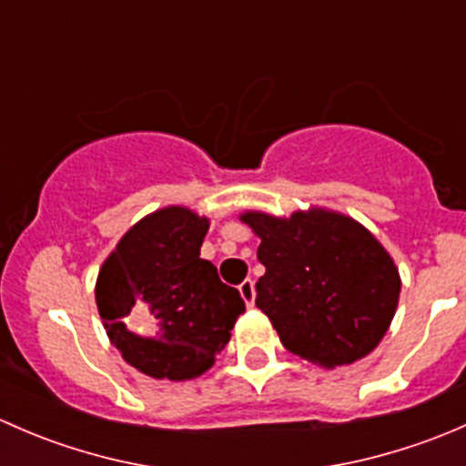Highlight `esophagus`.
<instances>
[{
    "mask_svg": "<svg viewBox=\"0 0 466 466\" xmlns=\"http://www.w3.org/2000/svg\"><path fill=\"white\" fill-rule=\"evenodd\" d=\"M238 293H241L243 302L248 304V307H255V284H252V279H246L241 286H238Z\"/></svg>",
    "mask_w": 466,
    "mask_h": 466,
    "instance_id": "34e87169",
    "label": "esophagus"
}]
</instances>
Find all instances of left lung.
<instances>
[{
	"label": "left lung",
	"instance_id": "obj_1",
	"mask_svg": "<svg viewBox=\"0 0 466 466\" xmlns=\"http://www.w3.org/2000/svg\"><path fill=\"white\" fill-rule=\"evenodd\" d=\"M241 220L261 238L257 307L281 345L322 365L368 356L397 311L401 277L392 257L359 220L313 207L290 218L246 211Z\"/></svg>",
	"mask_w": 466,
	"mask_h": 466
}]
</instances>
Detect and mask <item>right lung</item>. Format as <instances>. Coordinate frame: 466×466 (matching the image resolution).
I'll return each mask as SVG.
<instances>
[{
	"label": "right lung",
	"instance_id": "add662e5",
	"mask_svg": "<svg viewBox=\"0 0 466 466\" xmlns=\"http://www.w3.org/2000/svg\"><path fill=\"white\" fill-rule=\"evenodd\" d=\"M207 229L205 216L164 207L135 223L98 270L94 293L107 336L153 379L207 372L246 311L238 290L200 259Z\"/></svg>",
	"mask_w": 466,
	"mask_h": 466
}]
</instances>
